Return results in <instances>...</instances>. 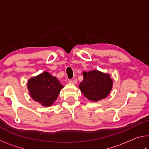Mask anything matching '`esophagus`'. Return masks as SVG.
<instances>
[{
  "mask_svg": "<svg viewBox=\"0 0 149 149\" xmlns=\"http://www.w3.org/2000/svg\"><path fill=\"white\" fill-rule=\"evenodd\" d=\"M70 84H77V79H70L68 81Z\"/></svg>",
  "mask_w": 149,
  "mask_h": 149,
  "instance_id": "obj_1",
  "label": "esophagus"
}]
</instances>
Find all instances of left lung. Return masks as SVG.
Returning a JSON list of instances; mask_svg holds the SVG:
<instances>
[{
    "mask_svg": "<svg viewBox=\"0 0 149 149\" xmlns=\"http://www.w3.org/2000/svg\"><path fill=\"white\" fill-rule=\"evenodd\" d=\"M84 80L79 85L85 97L93 101L104 99L112 90L113 82L109 74L98 70L84 72Z\"/></svg>",
    "mask_w": 149,
    "mask_h": 149,
    "instance_id": "obj_1",
    "label": "left lung"
}]
</instances>
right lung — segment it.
<instances>
[{
  "mask_svg": "<svg viewBox=\"0 0 149 149\" xmlns=\"http://www.w3.org/2000/svg\"><path fill=\"white\" fill-rule=\"evenodd\" d=\"M63 87L59 81L47 72L29 79L27 84L32 99L44 107L53 104Z\"/></svg>",
  "mask_w": 149,
  "mask_h": 149,
  "instance_id": "add662e5",
  "label": "right lung"
}]
</instances>
